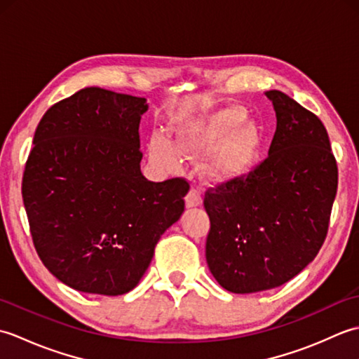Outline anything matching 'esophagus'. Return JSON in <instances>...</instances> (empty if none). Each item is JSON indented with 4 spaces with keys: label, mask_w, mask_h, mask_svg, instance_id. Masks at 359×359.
<instances>
[{
    "label": "esophagus",
    "mask_w": 359,
    "mask_h": 359,
    "mask_svg": "<svg viewBox=\"0 0 359 359\" xmlns=\"http://www.w3.org/2000/svg\"><path fill=\"white\" fill-rule=\"evenodd\" d=\"M185 202H187V207H188V208L199 207V205L202 203L201 189H199V188H191V189H189L187 197H185Z\"/></svg>",
    "instance_id": "obj_1"
}]
</instances>
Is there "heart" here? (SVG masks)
I'll return each instance as SVG.
<instances>
[{"mask_svg":"<svg viewBox=\"0 0 359 359\" xmlns=\"http://www.w3.org/2000/svg\"><path fill=\"white\" fill-rule=\"evenodd\" d=\"M239 118L238 112L224 111L215 116L191 120L174 128V143L162 134H152L149 140L151 162L160 170H172L179 163V152L197 154L207 149L230 131V128L238 123ZM259 144H261V134L257 128L253 123L243 125L228 137L211 157L210 172L216 177H234L245 172L255 162Z\"/></svg>","mask_w":359,"mask_h":359,"instance_id":"1","label":"heart"}]
</instances>
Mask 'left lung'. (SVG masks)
<instances>
[{
    "label": "left lung",
    "mask_w": 359,
    "mask_h": 359,
    "mask_svg": "<svg viewBox=\"0 0 359 359\" xmlns=\"http://www.w3.org/2000/svg\"><path fill=\"white\" fill-rule=\"evenodd\" d=\"M269 157L247 174L205 191V256L231 293H256L293 279L313 261L329 231L338 165L325 126L280 90Z\"/></svg>",
    "instance_id": "1"
}]
</instances>
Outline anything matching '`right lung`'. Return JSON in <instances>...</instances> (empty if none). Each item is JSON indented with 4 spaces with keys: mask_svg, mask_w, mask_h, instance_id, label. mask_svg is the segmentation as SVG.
I'll use <instances>...</instances> for the list:
<instances>
[{
    "mask_svg": "<svg viewBox=\"0 0 359 359\" xmlns=\"http://www.w3.org/2000/svg\"><path fill=\"white\" fill-rule=\"evenodd\" d=\"M147 109L142 97L85 88L36 126L21 184L30 234L46 269L79 292H131L185 210L187 179L140 172Z\"/></svg>",
    "mask_w": 359,
    "mask_h": 359,
    "instance_id": "obj_1",
    "label": "right lung"
}]
</instances>
